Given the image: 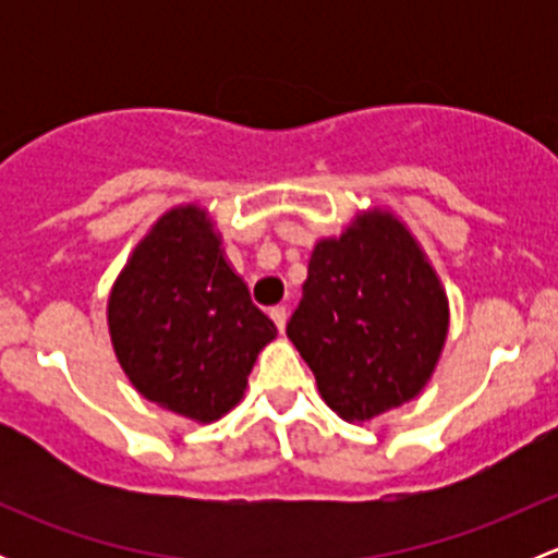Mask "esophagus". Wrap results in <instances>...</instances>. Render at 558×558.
I'll list each match as a JSON object with an SVG mask.
<instances>
[{
    "label": "esophagus",
    "instance_id": "obj_1",
    "mask_svg": "<svg viewBox=\"0 0 558 558\" xmlns=\"http://www.w3.org/2000/svg\"><path fill=\"white\" fill-rule=\"evenodd\" d=\"M269 318L275 320L278 331H283L286 329V320H289V311H286V307H272V311H269Z\"/></svg>",
    "mask_w": 558,
    "mask_h": 558
}]
</instances>
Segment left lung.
Here are the masks:
<instances>
[{
    "mask_svg": "<svg viewBox=\"0 0 558 558\" xmlns=\"http://www.w3.org/2000/svg\"><path fill=\"white\" fill-rule=\"evenodd\" d=\"M286 335L313 369L324 402L369 421L413 399L448 335L435 269L391 213H364L315 245Z\"/></svg>",
    "mask_w": 558,
    "mask_h": 558,
    "instance_id": "1",
    "label": "left lung"
}]
</instances>
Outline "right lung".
I'll list each match as a JSON object with an SVG mask.
<instances>
[{"mask_svg": "<svg viewBox=\"0 0 558 558\" xmlns=\"http://www.w3.org/2000/svg\"><path fill=\"white\" fill-rule=\"evenodd\" d=\"M107 324L134 388L202 424L243 399L258 351L278 335L196 205L161 216L134 247L112 286Z\"/></svg>", "mask_w": 558, "mask_h": 558, "instance_id": "1", "label": "right lung"}]
</instances>
